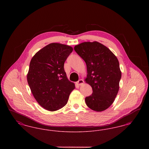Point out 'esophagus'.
<instances>
[{
	"instance_id": "34e87169",
	"label": "esophagus",
	"mask_w": 149,
	"mask_h": 149,
	"mask_svg": "<svg viewBox=\"0 0 149 149\" xmlns=\"http://www.w3.org/2000/svg\"><path fill=\"white\" fill-rule=\"evenodd\" d=\"M83 83H84V81H83V80H82V79L79 80L77 82V85H81Z\"/></svg>"
}]
</instances>
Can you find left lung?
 I'll return each mask as SVG.
<instances>
[{
	"mask_svg": "<svg viewBox=\"0 0 149 149\" xmlns=\"http://www.w3.org/2000/svg\"><path fill=\"white\" fill-rule=\"evenodd\" d=\"M74 50L85 62L86 82L92 88L91 95L86 97L87 106L101 112L113 103L119 90L121 72L116 56L98 42H85L74 47Z\"/></svg>",
	"mask_w": 149,
	"mask_h": 149,
	"instance_id": "obj_1",
	"label": "left lung"
}]
</instances>
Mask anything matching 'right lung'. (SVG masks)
Here are the masks:
<instances>
[{"mask_svg": "<svg viewBox=\"0 0 149 149\" xmlns=\"http://www.w3.org/2000/svg\"><path fill=\"white\" fill-rule=\"evenodd\" d=\"M72 50L69 46L52 43L38 51L31 60L27 74L29 86L38 104L48 111L65 106L75 88L64 68Z\"/></svg>", "mask_w": 149, "mask_h": 149, "instance_id": "1", "label": "right lung"}]
</instances>
